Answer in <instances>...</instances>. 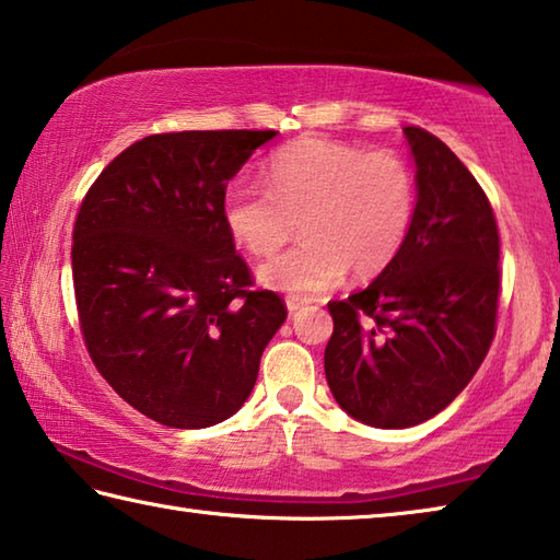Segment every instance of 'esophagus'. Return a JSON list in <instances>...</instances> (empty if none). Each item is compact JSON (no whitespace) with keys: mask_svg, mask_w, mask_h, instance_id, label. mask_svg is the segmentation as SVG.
Returning a JSON list of instances; mask_svg holds the SVG:
<instances>
[{"mask_svg":"<svg viewBox=\"0 0 560 560\" xmlns=\"http://www.w3.org/2000/svg\"><path fill=\"white\" fill-rule=\"evenodd\" d=\"M303 306H308V299H299V296H289V299H287L289 314H296V311H301Z\"/></svg>","mask_w":560,"mask_h":560,"instance_id":"esophagus-1","label":"esophagus"}]
</instances>
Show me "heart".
I'll list each match as a JSON object with an SVG mask.
<instances>
[{"label":"heart","mask_w":560,"mask_h":560,"mask_svg":"<svg viewBox=\"0 0 560 560\" xmlns=\"http://www.w3.org/2000/svg\"><path fill=\"white\" fill-rule=\"evenodd\" d=\"M267 187L234 179L222 195V224L249 254H271L301 217V244L259 267L264 287L316 296L350 269L365 279L383 271L410 234L415 175L393 150L306 136L279 148L264 165Z\"/></svg>","instance_id":"1"}]
</instances>
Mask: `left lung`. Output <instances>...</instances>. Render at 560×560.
Listing matches in <instances>:
<instances>
[{"label": "left lung", "instance_id": "8db88e82", "mask_svg": "<svg viewBox=\"0 0 560 560\" xmlns=\"http://www.w3.org/2000/svg\"><path fill=\"white\" fill-rule=\"evenodd\" d=\"M417 205L397 257L330 301L336 402L381 430L415 428L469 385L497 334L499 230L485 189L432 132L407 126Z\"/></svg>", "mask_w": 560, "mask_h": 560}]
</instances>
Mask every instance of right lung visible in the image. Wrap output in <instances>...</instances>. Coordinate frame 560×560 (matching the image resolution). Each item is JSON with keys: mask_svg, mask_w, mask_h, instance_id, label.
Returning a JSON list of instances; mask_svg holds the SVG:
<instances>
[{"mask_svg": "<svg viewBox=\"0 0 560 560\" xmlns=\"http://www.w3.org/2000/svg\"><path fill=\"white\" fill-rule=\"evenodd\" d=\"M277 130L148 136L113 160L73 226L83 340L122 400L175 430H202L249 397L287 320L222 224L230 179Z\"/></svg>", "mask_w": 560, "mask_h": 560, "instance_id": "obj_1", "label": "right lung"}]
</instances>
